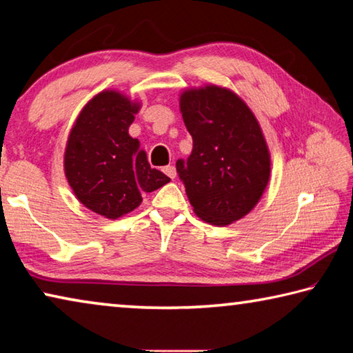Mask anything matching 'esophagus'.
I'll use <instances>...</instances> for the list:
<instances>
[{"mask_svg": "<svg viewBox=\"0 0 353 353\" xmlns=\"http://www.w3.org/2000/svg\"><path fill=\"white\" fill-rule=\"evenodd\" d=\"M164 173L169 178H172V180H175V176H176V169L173 165H167V167H164Z\"/></svg>", "mask_w": 353, "mask_h": 353, "instance_id": "esophagus-1", "label": "esophagus"}]
</instances>
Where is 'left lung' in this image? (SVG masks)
Returning <instances> with one entry per match:
<instances>
[{"label":"left lung","instance_id":"left-lung-1","mask_svg":"<svg viewBox=\"0 0 353 353\" xmlns=\"http://www.w3.org/2000/svg\"><path fill=\"white\" fill-rule=\"evenodd\" d=\"M181 112L192 153L176 161L195 214L212 225L239 221L261 199L270 175L268 145L255 115L227 89L188 90Z\"/></svg>","mask_w":353,"mask_h":353}]
</instances>
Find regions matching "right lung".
I'll list each match as a JSON object with an SVG mask.
<instances>
[{"label":"right lung","mask_w":353,"mask_h":353,"mask_svg":"<svg viewBox=\"0 0 353 353\" xmlns=\"http://www.w3.org/2000/svg\"><path fill=\"white\" fill-rule=\"evenodd\" d=\"M137 109L119 92H101L81 111L67 142L68 184L81 203L108 219L136 210L143 192L170 181L128 134Z\"/></svg>","instance_id":"obj_1"}]
</instances>
